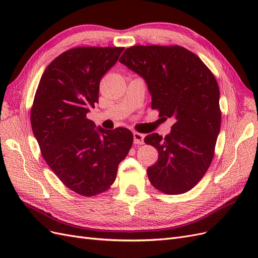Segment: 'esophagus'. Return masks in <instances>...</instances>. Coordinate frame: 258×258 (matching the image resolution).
Instances as JSON below:
<instances>
[{
    "label": "esophagus",
    "instance_id": "esophagus-1",
    "mask_svg": "<svg viewBox=\"0 0 258 258\" xmlns=\"http://www.w3.org/2000/svg\"><path fill=\"white\" fill-rule=\"evenodd\" d=\"M134 142L135 144L141 145L144 143V135L139 134V132H134Z\"/></svg>",
    "mask_w": 258,
    "mask_h": 258
}]
</instances>
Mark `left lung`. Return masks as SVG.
Segmentation results:
<instances>
[{"label": "left lung", "instance_id": "obj_1", "mask_svg": "<svg viewBox=\"0 0 258 258\" xmlns=\"http://www.w3.org/2000/svg\"><path fill=\"white\" fill-rule=\"evenodd\" d=\"M119 62L141 76L159 116L173 118L165 138L144 142L157 148L158 160L147 168L156 188L178 195L188 191L209 169L221 128L220 89L201 59L181 46H132Z\"/></svg>", "mask_w": 258, "mask_h": 258}]
</instances>
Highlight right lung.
<instances>
[{
  "label": "right lung",
  "mask_w": 258,
  "mask_h": 258,
  "mask_svg": "<svg viewBox=\"0 0 258 258\" xmlns=\"http://www.w3.org/2000/svg\"><path fill=\"white\" fill-rule=\"evenodd\" d=\"M123 47H77L46 68L31 110V126L45 161L68 188L95 196L106 190L134 142L127 128L96 127L86 115L99 100L103 75Z\"/></svg>",
  "instance_id": "add662e5"
}]
</instances>
